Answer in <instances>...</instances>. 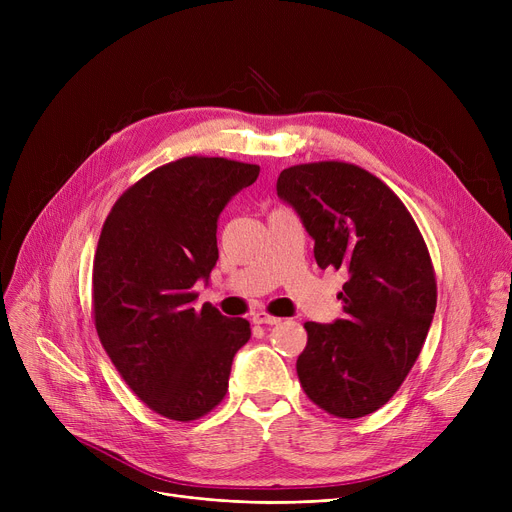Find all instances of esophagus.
<instances>
[{"instance_id": "34e87169", "label": "esophagus", "mask_w": 512, "mask_h": 512, "mask_svg": "<svg viewBox=\"0 0 512 512\" xmlns=\"http://www.w3.org/2000/svg\"><path fill=\"white\" fill-rule=\"evenodd\" d=\"M253 324L276 326V324H280V317H276V315H270V313H265V311H257V313H253Z\"/></svg>"}]
</instances>
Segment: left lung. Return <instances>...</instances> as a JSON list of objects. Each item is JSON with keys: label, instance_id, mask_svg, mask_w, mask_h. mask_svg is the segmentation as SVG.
<instances>
[{"label": "left lung", "instance_id": "obj_1", "mask_svg": "<svg viewBox=\"0 0 512 512\" xmlns=\"http://www.w3.org/2000/svg\"><path fill=\"white\" fill-rule=\"evenodd\" d=\"M276 191L301 215L321 270L348 276L338 294L344 317L305 324L301 386L334 417H365L394 396L421 353L438 299L432 257L405 203L355 164L286 168Z\"/></svg>", "mask_w": 512, "mask_h": 512}]
</instances>
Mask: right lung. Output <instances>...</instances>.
Instances as JSON below:
<instances>
[{
    "label": "right lung",
    "mask_w": 512,
    "mask_h": 512,
    "mask_svg": "<svg viewBox=\"0 0 512 512\" xmlns=\"http://www.w3.org/2000/svg\"><path fill=\"white\" fill-rule=\"evenodd\" d=\"M259 176L226 157H182L149 172L114 203L93 259L95 330L145 405L195 421L228 392L232 359L251 338L242 317L205 303L197 280L218 261V218Z\"/></svg>",
    "instance_id": "1"
}]
</instances>
